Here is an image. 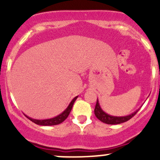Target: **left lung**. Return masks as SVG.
<instances>
[{"instance_id":"left-lung-1","label":"left lung","mask_w":160,"mask_h":160,"mask_svg":"<svg viewBox=\"0 0 160 160\" xmlns=\"http://www.w3.org/2000/svg\"><path fill=\"white\" fill-rule=\"evenodd\" d=\"M138 110L134 111L132 114H128V115L126 116H113L110 115L108 113H106L105 111H104L101 108V105L99 104V101H97L96 106H95L94 108V114L95 116L99 119L101 122H104L105 124H108V125H118V124H122L123 122H127L129 119L132 118L137 112H138Z\"/></svg>"}]
</instances>
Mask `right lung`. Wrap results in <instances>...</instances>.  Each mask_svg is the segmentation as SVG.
<instances>
[{"label":"right lung","mask_w":160,"mask_h":160,"mask_svg":"<svg viewBox=\"0 0 160 160\" xmlns=\"http://www.w3.org/2000/svg\"><path fill=\"white\" fill-rule=\"evenodd\" d=\"M78 96L75 97L71 101V102L69 104L68 107L62 111L61 114H59V115L56 116L54 118H48V119H35L32 118L28 117V116L25 115L30 121H32V122L35 123L36 125H42V126H51V125H56L61 124L62 122L66 120L68 117V115L70 114L71 110H72V105H73L74 102H75L76 100L77 99Z\"/></svg>","instance_id":"obj_1"}]
</instances>
